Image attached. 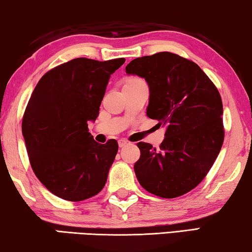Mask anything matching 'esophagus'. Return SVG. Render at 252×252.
<instances>
[{"instance_id": "obj_1", "label": "esophagus", "mask_w": 252, "mask_h": 252, "mask_svg": "<svg viewBox=\"0 0 252 252\" xmlns=\"http://www.w3.org/2000/svg\"><path fill=\"white\" fill-rule=\"evenodd\" d=\"M118 144H119L120 148H124V147H126L127 144H128V142H127L126 140H119Z\"/></svg>"}]
</instances>
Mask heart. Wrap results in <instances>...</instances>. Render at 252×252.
<instances>
[{"label":"heart","mask_w":252,"mask_h":252,"mask_svg":"<svg viewBox=\"0 0 252 252\" xmlns=\"http://www.w3.org/2000/svg\"><path fill=\"white\" fill-rule=\"evenodd\" d=\"M137 81H142V79H140V78H135V77H132V78H129L128 81H127V82H137Z\"/></svg>","instance_id":"obj_1"}]
</instances>
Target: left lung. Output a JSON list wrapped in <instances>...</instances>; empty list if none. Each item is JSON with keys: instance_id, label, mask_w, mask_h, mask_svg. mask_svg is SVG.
<instances>
[{"instance_id": "obj_1", "label": "left lung", "mask_w": 252, "mask_h": 252, "mask_svg": "<svg viewBox=\"0 0 252 252\" xmlns=\"http://www.w3.org/2000/svg\"><path fill=\"white\" fill-rule=\"evenodd\" d=\"M126 72L148 82L147 116L166 128L159 149L137 143V181L160 198L183 195L201 183L223 145L220 94L198 64L175 53L137 58L126 65Z\"/></svg>"}]
</instances>
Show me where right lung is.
<instances>
[{"mask_svg": "<svg viewBox=\"0 0 252 252\" xmlns=\"http://www.w3.org/2000/svg\"><path fill=\"white\" fill-rule=\"evenodd\" d=\"M124 63L72 59L43 75L32 93L21 124L29 162L61 199L83 201L105 185L118 143H96L87 126L99 115L110 75Z\"/></svg>", "mask_w": 252, "mask_h": 252, "instance_id": "1", "label": "right lung"}]
</instances>
